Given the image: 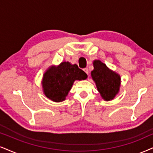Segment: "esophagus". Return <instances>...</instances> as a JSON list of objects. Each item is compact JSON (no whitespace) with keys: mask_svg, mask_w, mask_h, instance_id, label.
Returning <instances> with one entry per match:
<instances>
[{"mask_svg":"<svg viewBox=\"0 0 153 153\" xmlns=\"http://www.w3.org/2000/svg\"><path fill=\"white\" fill-rule=\"evenodd\" d=\"M83 71H84L88 75L89 74V70H88V68H84V69H83Z\"/></svg>","mask_w":153,"mask_h":153,"instance_id":"34e87169","label":"esophagus"}]
</instances>
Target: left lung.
Returning <instances> with one entry per match:
<instances>
[{
    "label": "left lung",
    "mask_w": 153,
    "mask_h": 153,
    "mask_svg": "<svg viewBox=\"0 0 153 153\" xmlns=\"http://www.w3.org/2000/svg\"><path fill=\"white\" fill-rule=\"evenodd\" d=\"M93 65L94 70L91 72V75L102 97L107 101L114 99L119 90L120 76L110 71L100 61H94Z\"/></svg>",
    "instance_id": "8db88e82"
}]
</instances>
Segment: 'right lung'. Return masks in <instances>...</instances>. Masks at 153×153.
Instances as JSON below:
<instances>
[{
	"label": "right lung",
	"instance_id": "add662e5",
	"mask_svg": "<svg viewBox=\"0 0 153 153\" xmlns=\"http://www.w3.org/2000/svg\"><path fill=\"white\" fill-rule=\"evenodd\" d=\"M88 75L76 64L62 62L51 67L44 73L42 80L44 92L49 99L56 102L65 100L75 80H85Z\"/></svg>",
	"mask_w": 153,
	"mask_h": 153
}]
</instances>
